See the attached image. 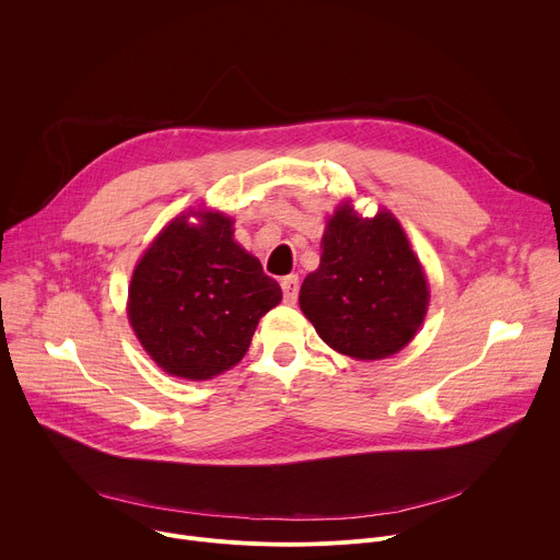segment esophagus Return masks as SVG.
<instances>
[{
  "label": "esophagus",
  "mask_w": 560,
  "mask_h": 560,
  "mask_svg": "<svg viewBox=\"0 0 560 560\" xmlns=\"http://www.w3.org/2000/svg\"><path fill=\"white\" fill-rule=\"evenodd\" d=\"M281 290H283V301L288 305H294L296 294H299V277L296 275H288L281 279Z\"/></svg>",
  "instance_id": "obj_1"
}]
</instances>
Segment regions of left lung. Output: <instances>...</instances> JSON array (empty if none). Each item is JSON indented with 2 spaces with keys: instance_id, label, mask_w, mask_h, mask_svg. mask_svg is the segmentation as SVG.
Masks as SVG:
<instances>
[{
  "instance_id": "1",
  "label": "left lung",
  "mask_w": 560,
  "mask_h": 560,
  "mask_svg": "<svg viewBox=\"0 0 560 560\" xmlns=\"http://www.w3.org/2000/svg\"><path fill=\"white\" fill-rule=\"evenodd\" d=\"M322 250L299 292L316 335L359 361L406 348L423 324L430 290L396 217L378 210L363 219L346 201L328 219Z\"/></svg>"
}]
</instances>
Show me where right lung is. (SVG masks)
<instances>
[{
    "instance_id": "right-lung-1",
    "label": "right lung",
    "mask_w": 560,
    "mask_h": 560,
    "mask_svg": "<svg viewBox=\"0 0 560 560\" xmlns=\"http://www.w3.org/2000/svg\"><path fill=\"white\" fill-rule=\"evenodd\" d=\"M232 223L212 210L179 214L132 272L128 322L150 359L173 376L206 381L236 365L259 318L281 301L279 283L232 238Z\"/></svg>"
}]
</instances>
